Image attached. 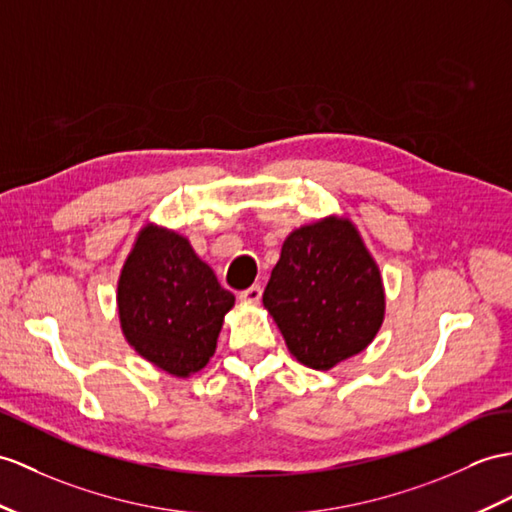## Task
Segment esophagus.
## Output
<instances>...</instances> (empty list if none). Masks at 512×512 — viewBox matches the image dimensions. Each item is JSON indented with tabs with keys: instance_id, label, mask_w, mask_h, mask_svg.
Wrapping results in <instances>:
<instances>
[{
	"instance_id": "obj_1",
	"label": "esophagus",
	"mask_w": 512,
	"mask_h": 512,
	"mask_svg": "<svg viewBox=\"0 0 512 512\" xmlns=\"http://www.w3.org/2000/svg\"><path fill=\"white\" fill-rule=\"evenodd\" d=\"M239 297L243 299V302L256 304V302H260V297H263V289H260V284H254V286H249V289L241 291Z\"/></svg>"
}]
</instances>
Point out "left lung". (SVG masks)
Returning a JSON list of instances; mask_svg holds the SVG:
<instances>
[{"mask_svg":"<svg viewBox=\"0 0 512 512\" xmlns=\"http://www.w3.org/2000/svg\"><path fill=\"white\" fill-rule=\"evenodd\" d=\"M263 304L289 352L319 371L363 352L384 319L380 271L347 219H323L284 241Z\"/></svg>","mask_w":512,"mask_h":512,"instance_id":"obj_1","label":"left lung"}]
</instances>
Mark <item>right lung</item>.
I'll list each match as a JSON object with an SVG mask.
<instances>
[{
	"instance_id": "obj_1",
	"label": "right lung",
	"mask_w": 512,
	"mask_h": 512,
	"mask_svg": "<svg viewBox=\"0 0 512 512\" xmlns=\"http://www.w3.org/2000/svg\"><path fill=\"white\" fill-rule=\"evenodd\" d=\"M117 304L134 350L171 376L186 378L215 354L234 295L184 236L147 226L123 265Z\"/></svg>"
}]
</instances>
